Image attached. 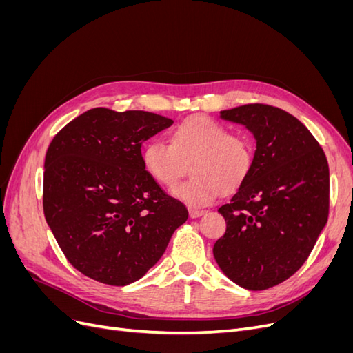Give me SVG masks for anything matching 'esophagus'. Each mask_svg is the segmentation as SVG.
Returning a JSON list of instances; mask_svg holds the SVG:
<instances>
[{
    "mask_svg": "<svg viewBox=\"0 0 353 353\" xmlns=\"http://www.w3.org/2000/svg\"><path fill=\"white\" fill-rule=\"evenodd\" d=\"M190 218H199L201 215H205V210H199V209H190Z\"/></svg>",
    "mask_w": 353,
    "mask_h": 353,
    "instance_id": "esophagus-1",
    "label": "esophagus"
}]
</instances>
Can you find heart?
<instances>
[{"mask_svg":"<svg viewBox=\"0 0 353 353\" xmlns=\"http://www.w3.org/2000/svg\"><path fill=\"white\" fill-rule=\"evenodd\" d=\"M191 163V178L170 191L188 206H206L223 190L237 187L249 174L253 148L248 137L231 134L225 125L208 116H191L170 132V143L148 141L141 153L145 170L162 185H174Z\"/></svg>","mask_w":353,"mask_h":353,"instance_id":"obj_1","label":"heart"}]
</instances>
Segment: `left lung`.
Returning a JSON list of instances; mask_svg holds the SVG:
<instances>
[{"label": "left lung", "instance_id": "1", "mask_svg": "<svg viewBox=\"0 0 353 353\" xmlns=\"http://www.w3.org/2000/svg\"><path fill=\"white\" fill-rule=\"evenodd\" d=\"M219 114L248 128L256 150L249 174L218 209L227 231L213 256L231 281L265 290L301 268L325 227L327 157L307 128L279 108L244 104Z\"/></svg>", "mask_w": 353, "mask_h": 353}]
</instances>
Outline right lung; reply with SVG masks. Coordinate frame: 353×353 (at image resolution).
<instances>
[{
  "label": "right lung",
  "instance_id": "1",
  "mask_svg": "<svg viewBox=\"0 0 353 353\" xmlns=\"http://www.w3.org/2000/svg\"><path fill=\"white\" fill-rule=\"evenodd\" d=\"M172 123L144 110L95 108L52 138L44 215L83 275L110 285L140 280L187 221V208L163 193L141 160L143 143Z\"/></svg>",
  "mask_w": 353,
  "mask_h": 353
}]
</instances>
